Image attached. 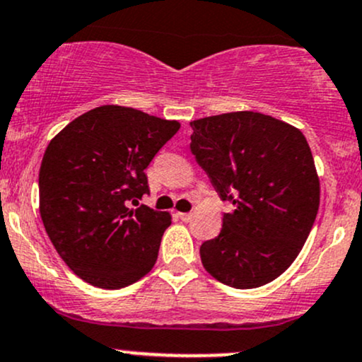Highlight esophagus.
<instances>
[{
    "mask_svg": "<svg viewBox=\"0 0 362 362\" xmlns=\"http://www.w3.org/2000/svg\"><path fill=\"white\" fill-rule=\"evenodd\" d=\"M178 216H180V220L185 221V223L192 220V213H178Z\"/></svg>",
    "mask_w": 362,
    "mask_h": 362,
    "instance_id": "34e87169",
    "label": "esophagus"
}]
</instances>
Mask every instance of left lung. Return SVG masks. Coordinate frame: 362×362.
Wrapping results in <instances>:
<instances>
[{"label": "left lung", "mask_w": 362, "mask_h": 362, "mask_svg": "<svg viewBox=\"0 0 362 362\" xmlns=\"http://www.w3.org/2000/svg\"><path fill=\"white\" fill-rule=\"evenodd\" d=\"M190 151L233 206L201 245L206 272L233 288L278 278L303 249L320 208V178L299 129L256 111L190 122Z\"/></svg>", "instance_id": "1"}]
</instances>
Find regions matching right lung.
Segmentation results:
<instances>
[{
	"mask_svg": "<svg viewBox=\"0 0 362 362\" xmlns=\"http://www.w3.org/2000/svg\"><path fill=\"white\" fill-rule=\"evenodd\" d=\"M178 129L177 120L106 105L47 144L39 211L59 257L87 284L117 291L153 269L172 216L139 199L149 194L144 170Z\"/></svg>",
	"mask_w": 362,
	"mask_h": 362,
	"instance_id": "right-lung-1",
	"label": "right lung"
}]
</instances>
